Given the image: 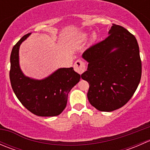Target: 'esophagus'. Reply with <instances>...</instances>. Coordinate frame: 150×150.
<instances>
[{"mask_svg": "<svg viewBox=\"0 0 150 150\" xmlns=\"http://www.w3.org/2000/svg\"><path fill=\"white\" fill-rule=\"evenodd\" d=\"M73 67L75 72H77L79 74H82L86 70V64H85V62L81 59L77 60L75 64H74Z\"/></svg>", "mask_w": 150, "mask_h": 150, "instance_id": "obj_1", "label": "esophagus"}]
</instances>
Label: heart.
I'll return each mask as SVG.
<instances>
[{"label": "heart", "mask_w": 150, "mask_h": 150, "mask_svg": "<svg viewBox=\"0 0 150 150\" xmlns=\"http://www.w3.org/2000/svg\"><path fill=\"white\" fill-rule=\"evenodd\" d=\"M88 33H81V34L78 35V40H80V41H83L86 39V38L88 37ZM96 39V34H93L91 35V42H93L95 41Z\"/></svg>", "instance_id": "b5f03b06"}]
</instances>
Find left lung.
Wrapping results in <instances>:
<instances>
[{
	"label": "left lung",
	"mask_w": 150,
	"mask_h": 150,
	"mask_svg": "<svg viewBox=\"0 0 150 150\" xmlns=\"http://www.w3.org/2000/svg\"><path fill=\"white\" fill-rule=\"evenodd\" d=\"M109 36L88 48L82 57L87 70L81 75L89 83V102L99 111L112 112L125 105L142 77L139 48L135 36L113 24Z\"/></svg>",
	"instance_id": "1"
}]
</instances>
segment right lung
<instances>
[{
	"label": "right lung",
	"instance_id": "1",
	"mask_svg": "<svg viewBox=\"0 0 150 150\" xmlns=\"http://www.w3.org/2000/svg\"><path fill=\"white\" fill-rule=\"evenodd\" d=\"M31 33L24 35L13 47L11 54L10 81L19 102L30 112L41 117H53L62 112L68 93L81 79L72 67L59 68L42 80L26 76L19 66L20 45Z\"/></svg>",
	"mask_w": 150,
	"mask_h": 150
}]
</instances>
